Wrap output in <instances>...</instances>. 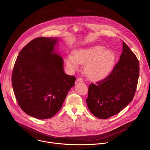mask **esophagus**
Segmentation results:
<instances>
[{"mask_svg": "<svg viewBox=\"0 0 150 150\" xmlns=\"http://www.w3.org/2000/svg\"><path fill=\"white\" fill-rule=\"evenodd\" d=\"M76 82H83V79L81 78H78L76 79Z\"/></svg>", "mask_w": 150, "mask_h": 150, "instance_id": "34e87169", "label": "esophagus"}]
</instances>
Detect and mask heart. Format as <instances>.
Instances as JSON below:
<instances>
[{
    "instance_id": "obj_1",
    "label": "heart",
    "mask_w": 150,
    "mask_h": 150,
    "mask_svg": "<svg viewBox=\"0 0 150 150\" xmlns=\"http://www.w3.org/2000/svg\"><path fill=\"white\" fill-rule=\"evenodd\" d=\"M116 59L115 53L103 46H94L74 51V56L69 54L67 65L76 69L78 63H85L83 71L88 78L98 79L108 74L113 68Z\"/></svg>"
}]
</instances>
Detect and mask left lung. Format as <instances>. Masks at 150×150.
<instances>
[{"mask_svg":"<svg viewBox=\"0 0 150 150\" xmlns=\"http://www.w3.org/2000/svg\"><path fill=\"white\" fill-rule=\"evenodd\" d=\"M139 65L135 54L123 41L120 59L110 74L89 85L86 102L94 116L101 119H108L132 101L138 84Z\"/></svg>","mask_w":150,"mask_h":150,"instance_id":"left-lung-1","label":"left lung"}]
</instances>
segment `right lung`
Here are the masks:
<instances>
[{
	"label": "right lung",
	"instance_id": "1",
	"mask_svg": "<svg viewBox=\"0 0 150 150\" xmlns=\"http://www.w3.org/2000/svg\"><path fill=\"white\" fill-rule=\"evenodd\" d=\"M59 38L38 37L19 52L12 84L20 108L39 119L53 117L61 109L76 78L65 73L63 59L57 51Z\"/></svg>",
	"mask_w": 150,
	"mask_h": 150
}]
</instances>
